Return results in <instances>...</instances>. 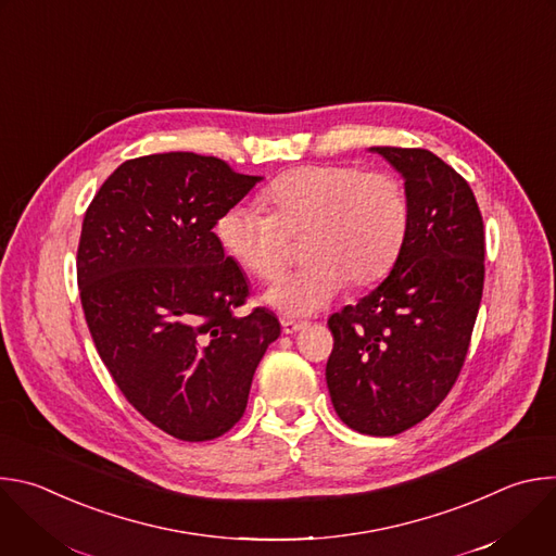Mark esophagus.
<instances>
[{"label":"esophagus","instance_id":"1","mask_svg":"<svg viewBox=\"0 0 556 556\" xmlns=\"http://www.w3.org/2000/svg\"><path fill=\"white\" fill-rule=\"evenodd\" d=\"M305 321H292V319H283L281 321V330H283V334H296V332H301V330H305Z\"/></svg>","mask_w":556,"mask_h":556}]
</instances>
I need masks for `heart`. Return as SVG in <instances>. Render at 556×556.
Listing matches in <instances>:
<instances>
[{
	"mask_svg": "<svg viewBox=\"0 0 556 556\" xmlns=\"http://www.w3.org/2000/svg\"><path fill=\"white\" fill-rule=\"evenodd\" d=\"M270 211L237 202L215 235L226 255L260 279L275 277L288 253V235H305V268L281 275L264 303L286 316H312L328 307L352 281L380 279L399 257L409 226V204L389 174L314 165L292 169L268 185Z\"/></svg>",
	"mask_w": 556,
	"mask_h": 556,
	"instance_id": "heart-1",
	"label": "heart"
}]
</instances>
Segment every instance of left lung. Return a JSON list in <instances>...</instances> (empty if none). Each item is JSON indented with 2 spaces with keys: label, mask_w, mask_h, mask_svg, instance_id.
<instances>
[{
  "label": "left lung",
  "mask_w": 556,
  "mask_h": 556,
  "mask_svg": "<svg viewBox=\"0 0 556 556\" xmlns=\"http://www.w3.org/2000/svg\"><path fill=\"white\" fill-rule=\"evenodd\" d=\"M405 180L409 226L391 273L330 316L339 418L376 438L422 422L451 391L484 288V222L468 182L427 149L369 147Z\"/></svg>",
  "instance_id": "8db88e82"
}]
</instances>
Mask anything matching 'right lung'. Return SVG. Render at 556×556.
Instances as JSON below:
<instances>
[{"instance_id":"right-lung-1","label":"right lung","mask_w":556,"mask_h":556,"mask_svg":"<svg viewBox=\"0 0 556 556\" xmlns=\"http://www.w3.org/2000/svg\"><path fill=\"white\" fill-rule=\"evenodd\" d=\"M262 180L213 155H142L103 182L84 219L76 277L99 356L129 405L185 442L244 416L281 334L266 307L235 316L249 281L213 232Z\"/></svg>"}]
</instances>
